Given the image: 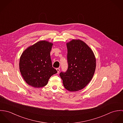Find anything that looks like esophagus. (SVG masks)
I'll list each match as a JSON object with an SVG mask.
<instances>
[{
	"label": "esophagus",
	"mask_w": 123,
	"mask_h": 123,
	"mask_svg": "<svg viewBox=\"0 0 123 123\" xmlns=\"http://www.w3.org/2000/svg\"><path fill=\"white\" fill-rule=\"evenodd\" d=\"M56 70L57 71V73H59V71H60V69L57 68V69H56Z\"/></svg>",
	"instance_id": "obj_1"
}]
</instances>
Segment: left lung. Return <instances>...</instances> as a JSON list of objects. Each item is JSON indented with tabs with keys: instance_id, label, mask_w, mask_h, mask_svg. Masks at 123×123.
Segmentation results:
<instances>
[{
	"instance_id": "obj_1",
	"label": "left lung",
	"mask_w": 123,
	"mask_h": 123,
	"mask_svg": "<svg viewBox=\"0 0 123 123\" xmlns=\"http://www.w3.org/2000/svg\"><path fill=\"white\" fill-rule=\"evenodd\" d=\"M66 45L68 68L60 76L67 90L77 91L85 88L92 80L96 59L93 51L82 40L72 39Z\"/></svg>"
}]
</instances>
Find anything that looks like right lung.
I'll return each instance as SVG.
<instances>
[{
    "instance_id": "1",
    "label": "right lung",
    "mask_w": 123,
    "mask_h": 123,
    "mask_svg": "<svg viewBox=\"0 0 123 123\" xmlns=\"http://www.w3.org/2000/svg\"><path fill=\"white\" fill-rule=\"evenodd\" d=\"M53 43L40 41L27 47L22 53L19 70L29 85L39 88L46 86L50 78L57 71L52 66L50 52Z\"/></svg>"
}]
</instances>
